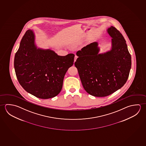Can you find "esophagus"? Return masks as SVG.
<instances>
[{
    "mask_svg": "<svg viewBox=\"0 0 146 146\" xmlns=\"http://www.w3.org/2000/svg\"><path fill=\"white\" fill-rule=\"evenodd\" d=\"M78 56H77V55H75V56H74V62H75V61H76V60L77 59V58H78Z\"/></svg>",
    "mask_w": 146,
    "mask_h": 146,
    "instance_id": "34e87169",
    "label": "esophagus"
}]
</instances>
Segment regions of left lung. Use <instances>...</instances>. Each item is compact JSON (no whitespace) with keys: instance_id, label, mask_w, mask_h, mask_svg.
<instances>
[{"instance_id":"obj_1","label":"left lung","mask_w":146,"mask_h":146,"mask_svg":"<svg viewBox=\"0 0 146 146\" xmlns=\"http://www.w3.org/2000/svg\"><path fill=\"white\" fill-rule=\"evenodd\" d=\"M107 31L112 38L110 51L98 54V43H92L77 52L79 58L74 63L84 89L97 97L108 96L123 86L131 67V54L123 36L113 27Z\"/></svg>"}]
</instances>
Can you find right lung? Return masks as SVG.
<instances>
[{
	"label": "right lung",
	"mask_w": 146,
	"mask_h": 146,
	"mask_svg": "<svg viewBox=\"0 0 146 146\" xmlns=\"http://www.w3.org/2000/svg\"><path fill=\"white\" fill-rule=\"evenodd\" d=\"M34 34L27 30L15 54L14 68L19 84L25 91L42 99L59 94L65 74L74 62V54L60 56L51 50L37 49Z\"/></svg>",
	"instance_id": "add662e5"
}]
</instances>
